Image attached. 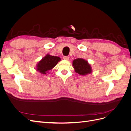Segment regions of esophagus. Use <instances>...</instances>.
I'll return each instance as SVG.
<instances>
[{"mask_svg":"<svg viewBox=\"0 0 131 131\" xmlns=\"http://www.w3.org/2000/svg\"><path fill=\"white\" fill-rule=\"evenodd\" d=\"M63 59H65V60L68 61L69 59V57L68 56H64V57H63Z\"/></svg>","mask_w":131,"mask_h":131,"instance_id":"34e87169","label":"esophagus"}]
</instances>
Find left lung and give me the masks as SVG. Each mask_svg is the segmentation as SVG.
Here are the masks:
<instances>
[{"label": "left lung", "instance_id": "1", "mask_svg": "<svg viewBox=\"0 0 131 131\" xmlns=\"http://www.w3.org/2000/svg\"><path fill=\"white\" fill-rule=\"evenodd\" d=\"M73 66L76 73L81 75H85L92 72V69L88 61L82 58H77L73 62Z\"/></svg>", "mask_w": 131, "mask_h": 131}]
</instances>
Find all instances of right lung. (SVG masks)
<instances>
[{
    "label": "right lung",
    "instance_id": "right-lung-1",
    "mask_svg": "<svg viewBox=\"0 0 131 131\" xmlns=\"http://www.w3.org/2000/svg\"><path fill=\"white\" fill-rule=\"evenodd\" d=\"M60 61L61 58L59 57L47 54L38 63L37 70L41 74H46L47 71L52 69Z\"/></svg>",
    "mask_w": 131,
    "mask_h": 131
}]
</instances>
